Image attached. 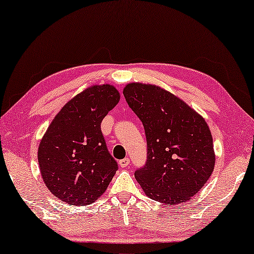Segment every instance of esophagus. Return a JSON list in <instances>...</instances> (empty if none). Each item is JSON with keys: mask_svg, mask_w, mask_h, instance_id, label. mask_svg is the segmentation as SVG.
Returning <instances> with one entry per match:
<instances>
[{"mask_svg": "<svg viewBox=\"0 0 254 254\" xmlns=\"http://www.w3.org/2000/svg\"><path fill=\"white\" fill-rule=\"evenodd\" d=\"M129 159H128V157H125V159H123V160H120L119 161V165H120V168H126V166H128V164H129Z\"/></svg>", "mask_w": 254, "mask_h": 254, "instance_id": "34e87169", "label": "esophagus"}]
</instances>
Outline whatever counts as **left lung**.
Wrapping results in <instances>:
<instances>
[{"label":"left lung","mask_w":254,"mask_h":254,"mask_svg":"<svg viewBox=\"0 0 254 254\" xmlns=\"http://www.w3.org/2000/svg\"><path fill=\"white\" fill-rule=\"evenodd\" d=\"M125 99L143 123L147 159L135 178L153 200L178 205L193 197L213 173L215 154L208 125L169 91L129 83Z\"/></svg>","instance_id":"obj_1"}]
</instances>
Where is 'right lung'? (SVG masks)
<instances>
[{"mask_svg": "<svg viewBox=\"0 0 254 254\" xmlns=\"http://www.w3.org/2000/svg\"><path fill=\"white\" fill-rule=\"evenodd\" d=\"M110 84L77 94L53 119L38 147L41 177L51 192L74 206L90 205L107 190L118 170L101 122L119 102Z\"/></svg>", "mask_w": 254, "mask_h": 254, "instance_id": "1", "label": "right lung"}]
</instances>
